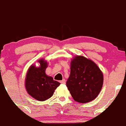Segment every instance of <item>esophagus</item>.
Listing matches in <instances>:
<instances>
[{
  "label": "esophagus",
  "instance_id": "obj_1",
  "mask_svg": "<svg viewBox=\"0 0 126 126\" xmlns=\"http://www.w3.org/2000/svg\"><path fill=\"white\" fill-rule=\"evenodd\" d=\"M60 82H61V84H65V79H63V80H61V81H60Z\"/></svg>",
  "mask_w": 126,
  "mask_h": 126
}]
</instances>
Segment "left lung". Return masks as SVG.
Instances as JSON below:
<instances>
[{
    "instance_id": "obj_1",
    "label": "left lung",
    "mask_w": 126,
    "mask_h": 126,
    "mask_svg": "<svg viewBox=\"0 0 126 126\" xmlns=\"http://www.w3.org/2000/svg\"><path fill=\"white\" fill-rule=\"evenodd\" d=\"M103 80L102 72L92 61L80 55L72 60L66 86L74 100L80 103L93 101L101 92Z\"/></svg>"
}]
</instances>
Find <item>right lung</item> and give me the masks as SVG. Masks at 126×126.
<instances>
[{"label": "right lung", "mask_w": 126, "mask_h": 126, "mask_svg": "<svg viewBox=\"0 0 126 126\" xmlns=\"http://www.w3.org/2000/svg\"><path fill=\"white\" fill-rule=\"evenodd\" d=\"M39 62V67L32 65L29 69L25 77V89L32 97L39 101H44L52 96L61 84L46 75V69L48 65L46 61L40 59Z\"/></svg>", "instance_id": "add662e5"}]
</instances>
